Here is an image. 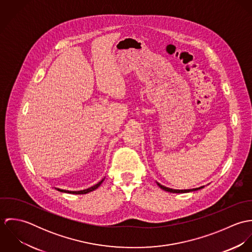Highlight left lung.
I'll return each mask as SVG.
<instances>
[{
    "label": "left lung",
    "mask_w": 252,
    "mask_h": 252,
    "mask_svg": "<svg viewBox=\"0 0 252 252\" xmlns=\"http://www.w3.org/2000/svg\"><path fill=\"white\" fill-rule=\"evenodd\" d=\"M157 183V185L161 188V189H163V190H165V191H168V192H171V193H187V192H192V191H196V190H199V189H201V188H203L204 186H201V187H199V188H193V189H184V190H179V189H172V188H169V187H166V186H164V185H162V184H160V183H158V182H156Z\"/></svg>",
    "instance_id": "left-lung-1"
}]
</instances>
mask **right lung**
Wrapping results in <instances>:
<instances>
[{
	"label": "right lung",
	"instance_id": "obj_1",
	"mask_svg": "<svg viewBox=\"0 0 252 252\" xmlns=\"http://www.w3.org/2000/svg\"><path fill=\"white\" fill-rule=\"evenodd\" d=\"M104 180H105V179H103L101 181H99L97 184H95V185H93V186H91V187H89V188H87V189L80 190V191H69V190H64V189H60V188H56V189H57L58 191H60V192L70 193V194H86V193H89V192L94 191L95 189H97V188L102 184V182L104 181Z\"/></svg>",
	"mask_w": 252,
	"mask_h": 252
}]
</instances>
